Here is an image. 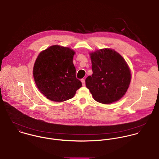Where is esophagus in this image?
<instances>
[{"label": "esophagus", "instance_id": "34e87169", "mask_svg": "<svg viewBox=\"0 0 159 159\" xmlns=\"http://www.w3.org/2000/svg\"><path fill=\"white\" fill-rule=\"evenodd\" d=\"M81 83H82V85H83V86H85V80H84V79H82V80H81Z\"/></svg>", "mask_w": 159, "mask_h": 159}]
</instances>
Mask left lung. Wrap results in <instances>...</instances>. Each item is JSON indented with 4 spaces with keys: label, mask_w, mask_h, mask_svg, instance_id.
<instances>
[{
    "label": "left lung",
    "mask_w": 159,
    "mask_h": 159,
    "mask_svg": "<svg viewBox=\"0 0 159 159\" xmlns=\"http://www.w3.org/2000/svg\"><path fill=\"white\" fill-rule=\"evenodd\" d=\"M92 76L86 79V86L94 99L108 104L120 100L126 93L131 79L130 69L123 57L111 49L89 53Z\"/></svg>",
    "instance_id": "left-lung-1"
}]
</instances>
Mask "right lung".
<instances>
[{
	"instance_id": "1",
	"label": "right lung",
	"mask_w": 159,
	"mask_h": 159,
	"mask_svg": "<svg viewBox=\"0 0 159 159\" xmlns=\"http://www.w3.org/2000/svg\"><path fill=\"white\" fill-rule=\"evenodd\" d=\"M75 52L67 47L50 46L38 55L33 67V77L40 92L54 102L74 97L82 86L76 77L73 63Z\"/></svg>"
}]
</instances>
